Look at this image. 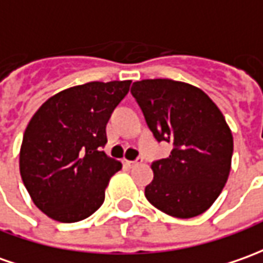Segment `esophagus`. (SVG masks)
<instances>
[{"instance_id":"obj_1","label":"esophagus","mask_w":263,"mask_h":263,"mask_svg":"<svg viewBox=\"0 0 263 263\" xmlns=\"http://www.w3.org/2000/svg\"><path fill=\"white\" fill-rule=\"evenodd\" d=\"M139 162H142V158H138L137 161H129V160H124V164L126 167H134L135 164H139Z\"/></svg>"}]
</instances>
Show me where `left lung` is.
Instances as JSON below:
<instances>
[{"label":"left lung","mask_w":263,"mask_h":263,"mask_svg":"<svg viewBox=\"0 0 263 263\" xmlns=\"http://www.w3.org/2000/svg\"><path fill=\"white\" fill-rule=\"evenodd\" d=\"M157 141L173 149L151 164L146 200L165 214L190 219L213 204L229 178L233 135L209 95L185 82L144 79L131 87Z\"/></svg>","instance_id":"left-lung-1"}]
</instances>
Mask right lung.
<instances>
[{
	"instance_id": "1",
	"label": "right lung",
	"mask_w": 263,
	"mask_h": 263,
	"mask_svg": "<svg viewBox=\"0 0 263 263\" xmlns=\"http://www.w3.org/2000/svg\"><path fill=\"white\" fill-rule=\"evenodd\" d=\"M131 80L89 82L53 95L35 110L20 148V174L50 219L74 223L102 206L122 164L102 151L106 124Z\"/></svg>"
}]
</instances>
